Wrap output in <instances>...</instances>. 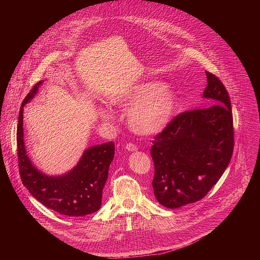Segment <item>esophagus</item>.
<instances>
[{
    "label": "esophagus",
    "mask_w": 260,
    "mask_h": 260,
    "mask_svg": "<svg viewBox=\"0 0 260 260\" xmlns=\"http://www.w3.org/2000/svg\"><path fill=\"white\" fill-rule=\"evenodd\" d=\"M125 149H126L127 151H129V152H134V151L137 150V146L134 145V144H132V143H128V144L125 145Z\"/></svg>",
    "instance_id": "obj_1"
}]
</instances>
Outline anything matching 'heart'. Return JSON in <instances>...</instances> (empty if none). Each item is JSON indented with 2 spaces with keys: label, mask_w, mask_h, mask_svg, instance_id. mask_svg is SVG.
Here are the masks:
<instances>
[{
  "label": "heart",
  "mask_w": 260,
  "mask_h": 260,
  "mask_svg": "<svg viewBox=\"0 0 260 260\" xmlns=\"http://www.w3.org/2000/svg\"><path fill=\"white\" fill-rule=\"evenodd\" d=\"M109 102L122 108L132 104L126 115L128 126L137 134L148 136L161 133L170 124L177 105V95L170 86L148 80L112 94ZM99 113L106 120L111 118L106 109L100 108Z\"/></svg>",
  "instance_id": "1"
}]
</instances>
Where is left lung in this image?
Masks as SVG:
<instances>
[{
    "instance_id": "1",
    "label": "left lung",
    "mask_w": 260,
    "mask_h": 260,
    "mask_svg": "<svg viewBox=\"0 0 260 260\" xmlns=\"http://www.w3.org/2000/svg\"><path fill=\"white\" fill-rule=\"evenodd\" d=\"M202 98L212 105L175 117L154 138L153 191L158 203L177 209L202 200L230 165L234 150L232 105L224 85L206 72Z\"/></svg>"
}]
</instances>
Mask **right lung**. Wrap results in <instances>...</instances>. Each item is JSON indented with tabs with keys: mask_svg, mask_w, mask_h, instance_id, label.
Listing matches in <instances>:
<instances>
[{
	"mask_svg": "<svg viewBox=\"0 0 260 260\" xmlns=\"http://www.w3.org/2000/svg\"><path fill=\"white\" fill-rule=\"evenodd\" d=\"M43 80L37 83L23 100L17 124V154L19 174L28 192L59 214L82 217L96 212L108 179L110 164L114 158V143L109 142L86 148L77 165L61 175H47L37 169L29 159L23 133V108L38 93Z\"/></svg>",
	"mask_w": 260,
	"mask_h": 260,
	"instance_id": "obj_1",
	"label": "right lung"
}]
</instances>
